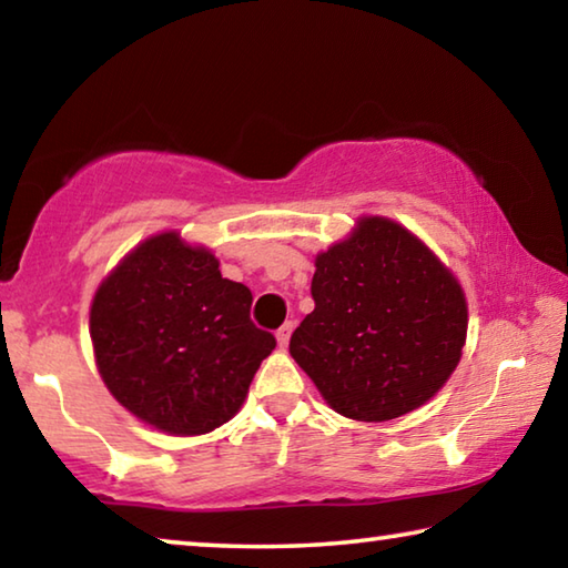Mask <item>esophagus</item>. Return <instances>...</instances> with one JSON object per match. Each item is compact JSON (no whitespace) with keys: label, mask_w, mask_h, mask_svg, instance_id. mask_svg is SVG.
<instances>
[{"label":"esophagus","mask_w":568,"mask_h":568,"mask_svg":"<svg viewBox=\"0 0 568 568\" xmlns=\"http://www.w3.org/2000/svg\"><path fill=\"white\" fill-rule=\"evenodd\" d=\"M291 333H293V323L287 321L285 325H281V331L275 333V338H277V348H287V343H291Z\"/></svg>","instance_id":"obj_1"}]
</instances>
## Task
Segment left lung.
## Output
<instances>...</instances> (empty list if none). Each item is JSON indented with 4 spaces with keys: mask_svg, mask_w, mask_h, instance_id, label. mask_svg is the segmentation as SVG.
Returning <instances> with one entry per match:
<instances>
[{
    "mask_svg": "<svg viewBox=\"0 0 568 568\" xmlns=\"http://www.w3.org/2000/svg\"><path fill=\"white\" fill-rule=\"evenodd\" d=\"M315 311L291 355L345 418L383 423L420 408L464 355L468 305L458 277L420 237L383 215L315 255Z\"/></svg>",
    "mask_w": 568,
    "mask_h": 568,
    "instance_id": "1",
    "label": "left lung"
}]
</instances>
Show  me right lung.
<instances>
[{"label": "right lung", "mask_w": 568, "mask_h": 568, "mask_svg": "<svg viewBox=\"0 0 568 568\" xmlns=\"http://www.w3.org/2000/svg\"><path fill=\"white\" fill-rule=\"evenodd\" d=\"M243 283L205 245L165 230L122 257L94 291L90 338L104 386L168 436H203L243 408L275 338L250 321Z\"/></svg>", "instance_id": "obj_1"}]
</instances>
